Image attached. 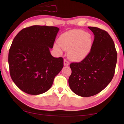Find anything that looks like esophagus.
I'll list each match as a JSON object with an SVG mask.
<instances>
[{
  "label": "esophagus",
  "mask_w": 124,
  "mask_h": 124,
  "mask_svg": "<svg viewBox=\"0 0 124 124\" xmlns=\"http://www.w3.org/2000/svg\"><path fill=\"white\" fill-rule=\"evenodd\" d=\"M69 65H70V63H69L68 61H67L66 60H64V66H68Z\"/></svg>",
  "instance_id": "obj_1"
}]
</instances>
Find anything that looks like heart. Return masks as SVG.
I'll return each mask as SVG.
<instances>
[{"instance_id": "b5f03b06", "label": "heart", "mask_w": 124, "mask_h": 124, "mask_svg": "<svg viewBox=\"0 0 124 124\" xmlns=\"http://www.w3.org/2000/svg\"><path fill=\"white\" fill-rule=\"evenodd\" d=\"M58 45L54 44V49L60 53L62 49L68 50V56L75 62L82 61L91 52L93 40L91 35L80 29H73L64 33L58 39Z\"/></svg>"}]
</instances>
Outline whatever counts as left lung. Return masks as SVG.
I'll list each match as a JSON object with an SVG mask.
<instances>
[{
	"label": "left lung",
	"mask_w": 124,
	"mask_h": 124,
	"mask_svg": "<svg viewBox=\"0 0 124 124\" xmlns=\"http://www.w3.org/2000/svg\"><path fill=\"white\" fill-rule=\"evenodd\" d=\"M95 39L87 57L72 63L68 83L72 91L81 97H90L102 91L112 81L117 61V52L109 34L104 30L88 27Z\"/></svg>",
	"instance_id": "1"
}]
</instances>
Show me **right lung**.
Segmentation results:
<instances>
[{
	"label": "right lung",
	"mask_w": 124,
	"mask_h": 124,
	"mask_svg": "<svg viewBox=\"0 0 124 124\" xmlns=\"http://www.w3.org/2000/svg\"><path fill=\"white\" fill-rule=\"evenodd\" d=\"M59 30L56 27L33 26L15 37L8 62L11 79L22 91L33 95L44 93L62 70L63 58L54 57L50 52Z\"/></svg>",
	"instance_id": "add662e5"
}]
</instances>
